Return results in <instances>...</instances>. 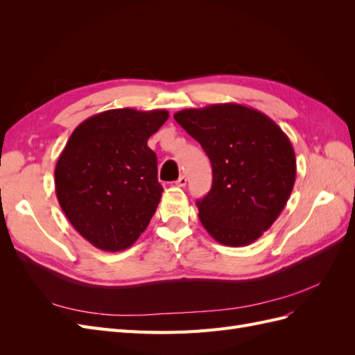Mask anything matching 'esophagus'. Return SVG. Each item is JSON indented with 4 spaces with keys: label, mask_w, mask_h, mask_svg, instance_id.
Instances as JSON below:
<instances>
[{
    "label": "esophagus",
    "mask_w": 355,
    "mask_h": 355,
    "mask_svg": "<svg viewBox=\"0 0 355 355\" xmlns=\"http://www.w3.org/2000/svg\"><path fill=\"white\" fill-rule=\"evenodd\" d=\"M187 178L185 176H180L178 180H176V187H180V188H184V187H187Z\"/></svg>",
    "instance_id": "34e87169"
}]
</instances>
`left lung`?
Listing matches in <instances>:
<instances>
[{
  "mask_svg": "<svg viewBox=\"0 0 355 355\" xmlns=\"http://www.w3.org/2000/svg\"><path fill=\"white\" fill-rule=\"evenodd\" d=\"M173 116L211 163V189L197 201L202 227L231 247L262 237L295 185L296 158L287 135L268 115L240 103L182 110Z\"/></svg>",
  "mask_w": 355,
  "mask_h": 355,
  "instance_id": "1",
  "label": "left lung"
}]
</instances>
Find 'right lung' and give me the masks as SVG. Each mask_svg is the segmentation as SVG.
Segmentation results:
<instances>
[{
  "label": "right lung",
  "mask_w": 355,
  "mask_h": 355,
  "mask_svg": "<svg viewBox=\"0 0 355 355\" xmlns=\"http://www.w3.org/2000/svg\"><path fill=\"white\" fill-rule=\"evenodd\" d=\"M167 118L166 110H110L84 120L68 139L55 168L56 197L92 245L121 252L146 230L163 192L148 139Z\"/></svg>",
  "instance_id": "add662e5"
}]
</instances>
